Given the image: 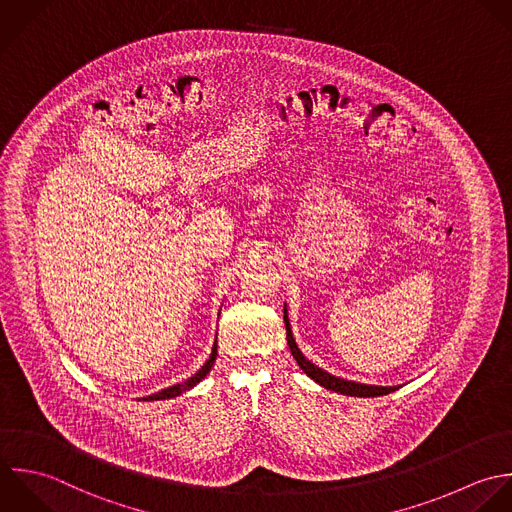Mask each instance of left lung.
I'll list each match as a JSON object with an SVG mask.
<instances>
[{
	"instance_id": "1",
	"label": "left lung",
	"mask_w": 512,
	"mask_h": 512,
	"mask_svg": "<svg viewBox=\"0 0 512 512\" xmlns=\"http://www.w3.org/2000/svg\"><path fill=\"white\" fill-rule=\"evenodd\" d=\"M283 319H285V329H287V345L291 349V355L295 357L297 365L315 381L319 383L321 387L329 389V391H335V393H341V395H351V397H381V395H389L393 391H397V387H377V385H363V383H355V381H345V379H339V377H333L329 375L327 371L315 367L311 361L305 359V355L299 351L295 339H293V333H291V327H289V319H287V307L283 309Z\"/></svg>"
}]
</instances>
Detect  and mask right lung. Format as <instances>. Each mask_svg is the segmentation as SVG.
I'll return each mask as SVG.
<instances>
[{
    "instance_id": "obj_1",
    "label": "right lung",
    "mask_w": 512,
    "mask_h": 512,
    "mask_svg": "<svg viewBox=\"0 0 512 512\" xmlns=\"http://www.w3.org/2000/svg\"><path fill=\"white\" fill-rule=\"evenodd\" d=\"M215 359H217V341H215V345H213V351H211V357L207 359V363L191 377V379H187V381H183V383H179V385H173V387H167V389H163V391H159V393H155V395H149V397H145L143 401H161V399H171V397H177V395H181L183 391H189V389H193L201 379H205L207 377V373L211 371V367H213V363H215Z\"/></svg>"
}]
</instances>
